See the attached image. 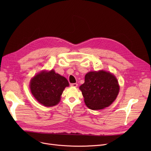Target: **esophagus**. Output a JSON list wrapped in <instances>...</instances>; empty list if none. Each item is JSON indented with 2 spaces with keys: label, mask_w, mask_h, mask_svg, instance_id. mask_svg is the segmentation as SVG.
Masks as SVG:
<instances>
[{
  "label": "esophagus",
  "mask_w": 151,
  "mask_h": 151,
  "mask_svg": "<svg viewBox=\"0 0 151 151\" xmlns=\"http://www.w3.org/2000/svg\"><path fill=\"white\" fill-rule=\"evenodd\" d=\"M70 86H72V87H75V88H76V87L78 86V84L77 83H72V84H70Z\"/></svg>",
  "instance_id": "1"
}]
</instances>
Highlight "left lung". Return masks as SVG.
<instances>
[{"mask_svg":"<svg viewBox=\"0 0 151 151\" xmlns=\"http://www.w3.org/2000/svg\"><path fill=\"white\" fill-rule=\"evenodd\" d=\"M84 102L92 110L104 109L116 100L119 92L117 78L108 71H89L80 87Z\"/></svg>","mask_w":151,"mask_h":151,"instance_id":"1","label":"left lung"}]
</instances>
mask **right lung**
<instances>
[{
  "label": "right lung",
  "mask_w": 151,
  "mask_h": 151,
  "mask_svg": "<svg viewBox=\"0 0 151 151\" xmlns=\"http://www.w3.org/2000/svg\"><path fill=\"white\" fill-rule=\"evenodd\" d=\"M69 86L67 79L54 70L42 71L34 76L30 83V89L35 99L45 106L58 104L61 95L66 87Z\"/></svg>",
  "instance_id": "1"
}]
</instances>
